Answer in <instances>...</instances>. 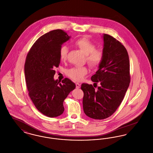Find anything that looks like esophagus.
Returning <instances> with one entry per match:
<instances>
[{
    "label": "esophagus",
    "mask_w": 153,
    "mask_h": 153,
    "mask_svg": "<svg viewBox=\"0 0 153 153\" xmlns=\"http://www.w3.org/2000/svg\"><path fill=\"white\" fill-rule=\"evenodd\" d=\"M76 86L77 88H80V87H81V85H80V84H79V83L77 82V83H76Z\"/></svg>",
    "instance_id": "obj_1"
}]
</instances>
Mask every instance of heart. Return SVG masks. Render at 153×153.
<instances>
[{
  "label": "heart",
  "mask_w": 153,
  "mask_h": 153,
  "mask_svg": "<svg viewBox=\"0 0 153 153\" xmlns=\"http://www.w3.org/2000/svg\"><path fill=\"white\" fill-rule=\"evenodd\" d=\"M74 45L78 48L85 55L88 64L92 68L99 65L103 58V52L101 49H95V44L92 42L87 37H82L74 41ZM68 48L66 46L61 47L59 55L62 61H65L67 59ZM87 68L85 66L74 67L67 71L68 76L74 81H81L87 74Z\"/></svg>",
  "instance_id": "b5f03b06"
}]
</instances>
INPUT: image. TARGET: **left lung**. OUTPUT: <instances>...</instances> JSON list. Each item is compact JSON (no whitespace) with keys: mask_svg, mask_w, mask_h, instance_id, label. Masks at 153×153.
Wrapping results in <instances>:
<instances>
[{"mask_svg":"<svg viewBox=\"0 0 153 153\" xmlns=\"http://www.w3.org/2000/svg\"><path fill=\"white\" fill-rule=\"evenodd\" d=\"M103 58L99 69L91 80L100 86L95 89L91 84L83 83V109L94 119L111 116L123 100L130 82V60L127 51L115 38L103 34Z\"/></svg>","mask_w":153,"mask_h":153,"instance_id":"8db88e82","label":"left lung"}]
</instances>
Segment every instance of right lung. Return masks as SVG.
Instances as JSON below:
<instances>
[{"label": "right lung", "mask_w": 153, "mask_h": 153, "mask_svg": "<svg viewBox=\"0 0 153 153\" xmlns=\"http://www.w3.org/2000/svg\"><path fill=\"white\" fill-rule=\"evenodd\" d=\"M71 36L62 30H54L40 36L26 58L25 74L31 100L44 115L55 117L64 111L63 102L76 85L65 78L60 83L54 79L60 63L62 45Z\"/></svg>", "instance_id": "add662e5"}]
</instances>
